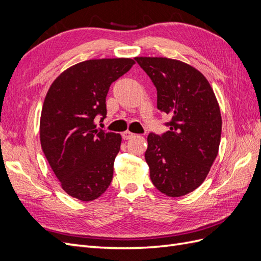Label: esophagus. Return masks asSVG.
Listing matches in <instances>:
<instances>
[{
	"label": "esophagus",
	"instance_id": "esophagus-1",
	"mask_svg": "<svg viewBox=\"0 0 261 261\" xmlns=\"http://www.w3.org/2000/svg\"><path fill=\"white\" fill-rule=\"evenodd\" d=\"M133 136H134V134L130 133V132H128V130H126V132H124V133L122 134L123 139H129V138H132Z\"/></svg>",
	"mask_w": 261,
	"mask_h": 261
}]
</instances>
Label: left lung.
<instances>
[{
	"label": "left lung",
	"instance_id": "obj_1",
	"mask_svg": "<svg viewBox=\"0 0 261 261\" xmlns=\"http://www.w3.org/2000/svg\"><path fill=\"white\" fill-rule=\"evenodd\" d=\"M156 89V107L171 116L169 130L150 133L145 159L150 178L170 197L193 192L208 175L222 129L211 86L196 68L167 58H135Z\"/></svg>",
	"mask_w": 261,
	"mask_h": 261
}]
</instances>
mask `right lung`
Instances as JSON below:
<instances>
[{"label":"right lung","mask_w":261,"mask_h":261,"mask_svg":"<svg viewBox=\"0 0 261 261\" xmlns=\"http://www.w3.org/2000/svg\"><path fill=\"white\" fill-rule=\"evenodd\" d=\"M135 64L132 59L89 60L53 82L40 118L43 153L62 188L82 201L97 199L111 184L121 135L98 128L107 116L110 86Z\"/></svg>","instance_id":"add662e5"}]
</instances>
